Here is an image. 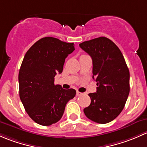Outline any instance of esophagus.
<instances>
[{
  "mask_svg": "<svg viewBox=\"0 0 147 147\" xmlns=\"http://www.w3.org/2000/svg\"><path fill=\"white\" fill-rule=\"evenodd\" d=\"M82 95H84V93H81V92H79V91H76V96H82Z\"/></svg>",
  "mask_w": 147,
  "mask_h": 147,
  "instance_id": "1",
  "label": "esophagus"
}]
</instances>
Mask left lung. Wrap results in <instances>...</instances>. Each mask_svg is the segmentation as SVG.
Returning a JSON list of instances; mask_svg holds the SVG:
<instances>
[{
    "instance_id": "8db88e82",
    "label": "left lung",
    "mask_w": 147,
    "mask_h": 147,
    "mask_svg": "<svg viewBox=\"0 0 147 147\" xmlns=\"http://www.w3.org/2000/svg\"><path fill=\"white\" fill-rule=\"evenodd\" d=\"M80 47L93 60V78L96 93H90L91 102L84 109L86 117L100 124L111 122L120 114L129 93V71L117 45L105 37L82 42Z\"/></svg>"
}]
</instances>
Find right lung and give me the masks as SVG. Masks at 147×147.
Wrapping results in <instances>:
<instances>
[{
  "instance_id": "right-lung-1",
  "label": "right lung",
  "mask_w": 147,
  "mask_h": 147,
  "mask_svg": "<svg viewBox=\"0 0 147 147\" xmlns=\"http://www.w3.org/2000/svg\"><path fill=\"white\" fill-rule=\"evenodd\" d=\"M75 50L74 43L46 37L36 42L24 57L19 71L20 98L30 118L49 126L62 117L66 103L76 96L54 84L57 74L63 71L65 59Z\"/></svg>"
}]
</instances>
